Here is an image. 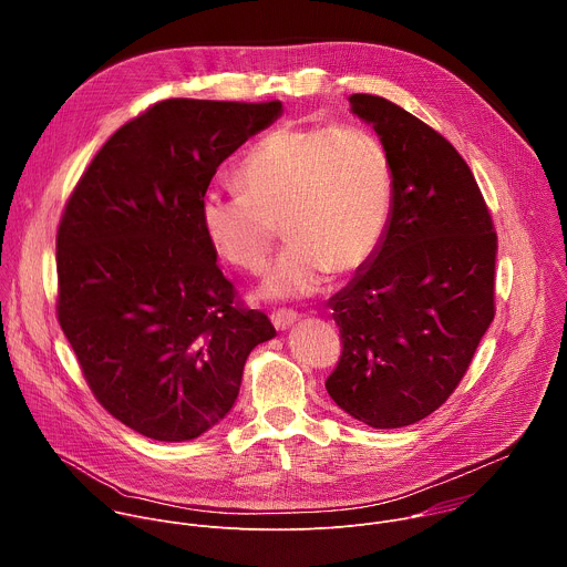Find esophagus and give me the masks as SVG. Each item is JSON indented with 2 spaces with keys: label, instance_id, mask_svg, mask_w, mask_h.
<instances>
[{
  "label": "esophagus",
  "instance_id": "obj_1",
  "mask_svg": "<svg viewBox=\"0 0 567 567\" xmlns=\"http://www.w3.org/2000/svg\"><path fill=\"white\" fill-rule=\"evenodd\" d=\"M296 320H298V313L291 311V309H278V311L271 313V322L276 326V330H280V332L289 330Z\"/></svg>",
  "mask_w": 567,
  "mask_h": 567
}]
</instances>
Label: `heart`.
Listing matches in <instances>:
<instances>
[{
	"label": "heart",
	"mask_w": 567,
	"mask_h": 567,
	"mask_svg": "<svg viewBox=\"0 0 567 567\" xmlns=\"http://www.w3.org/2000/svg\"><path fill=\"white\" fill-rule=\"evenodd\" d=\"M235 179L241 193H204L199 221L217 254L251 274L265 267L282 224L289 245L260 285L265 298H305L330 271H359L388 230L390 158L363 127L280 125L254 143Z\"/></svg>",
	"instance_id": "heart-1"
}]
</instances>
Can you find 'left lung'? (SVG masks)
<instances>
[{
    "label": "left lung",
    "mask_w": 567,
    "mask_h": 567,
    "mask_svg": "<svg viewBox=\"0 0 567 567\" xmlns=\"http://www.w3.org/2000/svg\"><path fill=\"white\" fill-rule=\"evenodd\" d=\"M392 171L381 247L330 298L343 354L326 388L372 429H401L437 411L462 381L494 320L498 237L457 150L399 105L350 96Z\"/></svg>",
    "instance_id": "8db88e82"
}]
</instances>
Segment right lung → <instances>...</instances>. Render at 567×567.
Wrapping results in <instances>:
<instances>
[{"mask_svg": "<svg viewBox=\"0 0 567 567\" xmlns=\"http://www.w3.org/2000/svg\"><path fill=\"white\" fill-rule=\"evenodd\" d=\"M282 103L171 99L125 123L66 202L58 320L103 409L158 442L217 426L251 350L276 337L233 285L199 221L219 164Z\"/></svg>", "mask_w": 567, "mask_h": 567, "instance_id": "1", "label": "right lung"}]
</instances>
